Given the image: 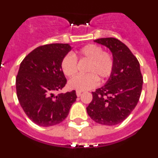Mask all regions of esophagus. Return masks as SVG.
I'll return each instance as SVG.
<instances>
[{
	"mask_svg": "<svg viewBox=\"0 0 158 158\" xmlns=\"http://www.w3.org/2000/svg\"><path fill=\"white\" fill-rule=\"evenodd\" d=\"M81 93H82L81 91H77V92H76L77 96H80L81 95Z\"/></svg>",
	"mask_w": 158,
	"mask_h": 158,
	"instance_id": "obj_1",
	"label": "esophagus"
}]
</instances>
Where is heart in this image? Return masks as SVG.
<instances>
[{
  "label": "heart",
  "instance_id": "1",
  "mask_svg": "<svg viewBox=\"0 0 158 158\" xmlns=\"http://www.w3.org/2000/svg\"><path fill=\"white\" fill-rule=\"evenodd\" d=\"M75 58L88 61L85 72L86 74L77 75L69 80L68 86L77 91H86L94 88L100 81H104L109 77L114 69V58L112 54L96 44H88L80 48L73 56L67 54L61 62V69L64 75L73 77L76 73L77 64Z\"/></svg>",
  "mask_w": 158,
  "mask_h": 158
}]
</instances>
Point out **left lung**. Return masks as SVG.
Returning <instances> with one entry per match:
<instances>
[{"label":"left lung","instance_id":"obj_1","mask_svg":"<svg viewBox=\"0 0 158 158\" xmlns=\"http://www.w3.org/2000/svg\"><path fill=\"white\" fill-rule=\"evenodd\" d=\"M95 43L109 49L114 58V69L104 86L93 92V100L86 110L97 123L113 126L120 123L136 107L142 79L140 65L124 43L115 38H101Z\"/></svg>","mask_w":158,"mask_h":158}]
</instances>
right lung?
Instances as JSON below:
<instances>
[{"instance_id": "1", "label": "right lung", "mask_w": 158, "mask_h": 158, "mask_svg": "<svg viewBox=\"0 0 158 158\" xmlns=\"http://www.w3.org/2000/svg\"><path fill=\"white\" fill-rule=\"evenodd\" d=\"M68 43L40 46L25 57L16 78V94L25 114L41 127L62 123L76 101V91L56 94L66 84L61 69L71 51Z\"/></svg>"}]
</instances>
